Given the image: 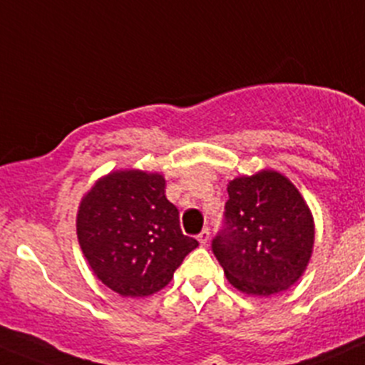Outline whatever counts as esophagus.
<instances>
[{"label": "esophagus", "mask_w": 365, "mask_h": 365, "mask_svg": "<svg viewBox=\"0 0 365 365\" xmlns=\"http://www.w3.org/2000/svg\"><path fill=\"white\" fill-rule=\"evenodd\" d=\"M197 240H199L200 245H207V242H210V229H202V231L199 232V237H197Z\"/></svg>", "instance_id": "obj_1"}]
</instances>
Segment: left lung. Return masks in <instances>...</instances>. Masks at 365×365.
<instances>
[{
    "mask_svg": "<svg viewBox=\"0 0 365 365\" xmlns=\"http://www.w3.org/2000/svg\"><path fill=\"white\" fill-rule=\"evenodd\" d=\"M224 227L211 242L229 283L269 297L292 287L310 262L315 227L296 186L274 170L227 185Z\"/></svg>",
    "mask_w": 365,
    "mask_h": 365,
    "instance_id": "1",
    "label": "left lung"
}]
</instances>
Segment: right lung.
<instances>
[{
    "mask_svg": "<svg viewBox=\"0 0 365 365\" xmlns=\"http://www.w3.org/2000/svg\"><path fill=\"white\" fill-rule=\"evenodd\" d=\"M76 235L95 276L123 297L165 289L199 245L180 231L165 177L141 170H116L96 180L82 197Z\"/></svg>",
    "mask_w": 365,
    "mask_h": 365,
    "instance_id": "right-lung-1",
    "label": "right lung"
}]
</instances>
